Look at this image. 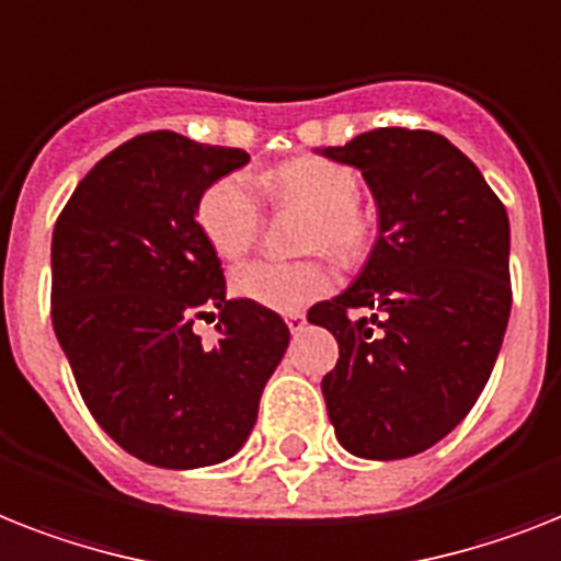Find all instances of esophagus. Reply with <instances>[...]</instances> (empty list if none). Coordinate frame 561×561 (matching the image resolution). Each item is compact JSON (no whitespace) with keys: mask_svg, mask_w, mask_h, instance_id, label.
Wrapping results in <instances>:
<instances>
[{"mask_svg":"<svg viewBox=\"0 0 561 561\" xmlns=\"http://www.w3.org/2000/svg\"><path fill=\"white\" fill-rule=\"evenodd\" d=\"M285 322H288V328L296 334V331H302L305 328V313H299V311L288 313V317H285Z\"/></svg>","mask_w":561,"mask_h":561,"instance_id":"1","label":"esophagus"}]
</instances>
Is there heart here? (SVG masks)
Returning a JSON list of instances; mask_svg holds the SVG:
<instances>
[{
    "label": "heart",
    "instance_id": "obj_1",
    "mask_svg": "<svg viewBox=\"0 0 561 561\" xmlns=\"http://www.w3.org/2000/svg\"><path fill=\"white\" fill-rule=\"evenodd\" d=\"M259 186L276 207H302L311 213L305 227L308 250L325 248L340 259H357L375 239V218L357 202L359 175L348 163L296 158L265 172ZM262 202L250 178L241 172L213 181L195 204L198 230L221 259L244 256L262 233ZM230 282L241 299L290 313L331 294L336 288V271L322 256L296 262L256 259L236 267Z\"/></svg>",
    "mask_w": 561,
    "mask_h": 561
}]
</instances>
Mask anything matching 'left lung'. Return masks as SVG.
<instances>
[{
	"label": "left lung",
	"instance_id": "left-lung-1",
	"mask_svg": "<svg viewBox=\"0 0 561 561\" xmlns=\"http://www.w3.org/2000/svg\"><path fill=\"white\" fill-rule=\"evenodd\" d=\"M322 154L363 172L380 218L352 288L308 311L340 345L322 377L328 417L348 453L409 458L446 438L490 380L513 305L507 209L435 131L371 129Z\"/></svg>",
	"mask_w": 561,
	"mask_h": 561
}]
</instances>
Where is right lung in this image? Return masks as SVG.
Here are the masks:
<instances>
[{
  "instance_id": "right-lung-1",
  "label": "right lung",
  "mask_w": 561,
  "mask_h": 561,
  "mask_svg": "<svg viewBox=\"0 0 561 561\" xmlns=\"http://www.w3.org/2000/svg\"><path fill=\"white\" fill-rule=\"evenodd\" d=\"M244 149L147 131L94 163L54 225L51 322L108 438L163 470L227 461L248 440L288 348L279 313L227 299L195 221L198 195ZM219 308V340L192 322Z\"/></svg>"
}]
</instances>
